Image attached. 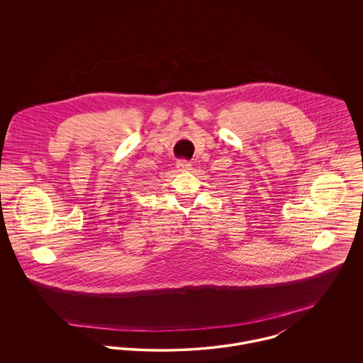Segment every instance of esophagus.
Masks as SVG:
<instances>
[{
    "label": "esophagus",
    "instance_id": "34e87169",
    "mask_svg": "<svg viewBox=\"0 0 363 363\" xmlns=\"http://www.w3.org/2000/svg\"><path fill=\"white\" fill-rule=\"evenodd\" d=\"M190 167H191V164L188 160H178L177 162V169L179 172H188V170H190Z\"/></svg>",
    "mask_w": 363,
    "mask_h": 363
}]
</instances>
